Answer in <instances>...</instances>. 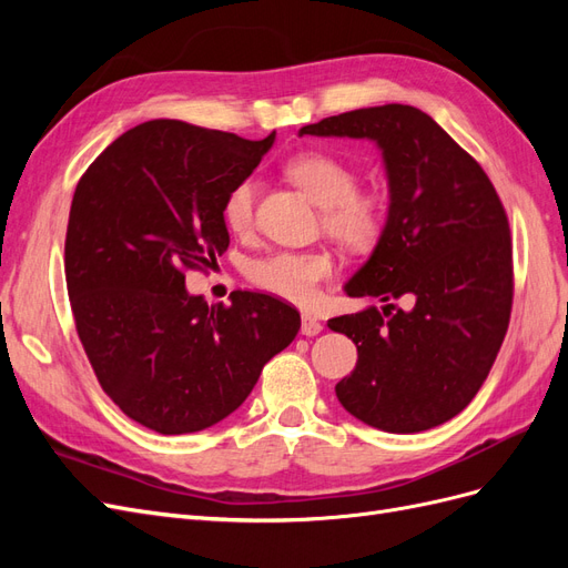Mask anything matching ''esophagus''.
Listing matches in <instances>:
<instances>
[{
    "label": "esophagus",
    "instance_id": "1",
    "mask_svg": "<svg viewBox=\"0 0 568 568\" xmlns=\"http://www.w3.org/2000/svg\"><path fill=\"white\" fill-rule=\"evenodd\" d=\"M324 329L322 322L313 315H303V322H301V334L303 336H317L320 332Z\"/></svg>",
    "mask_w": 568,
    "mask_h": 568
}]
</instances>
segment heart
Returning a JSON list of instances; mask_svg holds the SVG:
<instances>
[{
  "label": "heart",
  "mask_w": 568,
  "mask_h": 568,
  "mask_svg": "<svg viewBox=\"0 0 568 568\" xmlns=\"http://www.w3.org/2000/svg\"><path fill=\"white\" fill-rule=\"evenodd\" d=\"M286 175L324 209V230L338 244L363 251L379 242L386 227L388 203L376 189H355V170L332 153L311 151L291 159ZM255 184L242 180L230 189L222 220L230 232L246 234L253 225ZM332 274V261L322 253L280 251L248 265L251 282L282 301L307 305L317 298L320 284Z\"/></svg>",
  "instance_id": "1"
}]
</instances>
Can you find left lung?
Returning <instances> with one entry per match:
<instances>
[{
  "mask_svg": "<svg viewBox=\"0 0 568 568\" xmlns=\"http://www.w3.org/2000/svg\"><path fill=\"white\" fill-rule=\"evenodd\" d=\"M298 134L374 142L388 182L386 227L343 286L386 305L326 322L357 346L338 403L388 434L453 419L486 382L511 313V239L495 186L415 106L355 109ZM395 297L410 303L407 312L387 303Z\"/></svg>",
  "mask_w": 568,
  "mask_h": 568,
  "instance_id": "obj_1",
  "label": "left lung"
}]
</instances>
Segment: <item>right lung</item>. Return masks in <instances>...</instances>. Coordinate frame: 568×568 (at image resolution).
Masks as SVG:
<instances>
[{"instance_id":"1","label":"right lung","mask_w":568,"mask_h":568,"mask_svg":"<svg viewBox=\"0 0 568 568\" xmlns=\"http://www.w3.org/2000/svg\"><path fill=\"white\" fill-rule=\"evenodd\" d=\"M182 120H149L101 151L75 186L65 284L109 398L165 436L203 432L242 405L301 329L296 307L255 291L230 305L189 294L184 272L230 246L222 205L272 149Z\"/></svg>"}]
</instances>
